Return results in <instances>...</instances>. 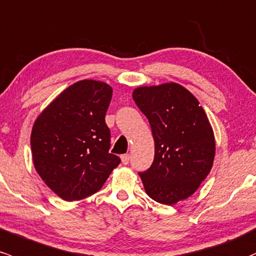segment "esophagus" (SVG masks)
I'll return each mask as SVG.
<instances>
[{
	"label": "esophagus",
	"mask_w": 256,
	"mask_h": 256,
	"mask_svg": "<svg viewBox=\"0 0 256 256\" xmlns=\"http://www.w3.org/2000/svg\"><path fill=\"white\" fill-rule=\"evenodd\" d=\"M122 162L124 165H128V162H130V154H122Z\"/></svg>",
	"instance_id": "1"
}]
</instances>
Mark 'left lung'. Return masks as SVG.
I'll return each mask as SVG.
<instances>
[{
  "mask_svg": "<svg viewBox=\"0 0 256 256\" xmlns=\"http://www.w3.org/2000/svg\"><path fill=\"white\" fill-rule=\"evenodd\" d=\"M132 97L156 144L152 165L138 172L143 186L152 199L172 206L192 196L212 170L214 132L198 100L178 84L138 87Z\"/></svg>",
  "mask_w": 256,
  "mask_h": 256,
  "instance_id": "left-lung-1",
  "label": "left lung"
}]
</instances>
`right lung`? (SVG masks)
<instances>
[{
    "label": "right lung",
    "mask_w": 256,
    "mask_h": 256,
    "mask_svg": "<svg viewBox=\"0 0 256 256\" xmlns=\"http://www.w3.org/2000/svg\"><path fill=\"white\" fill-rule=\"evenodd\" d=\"M113 88L82 80L69 86L40 114L32 140L35 169L64 200H80L102 188L120 158L109 153L106 113Z\"/></svg>",
    "instance_id": "1"
}]
</instances>
